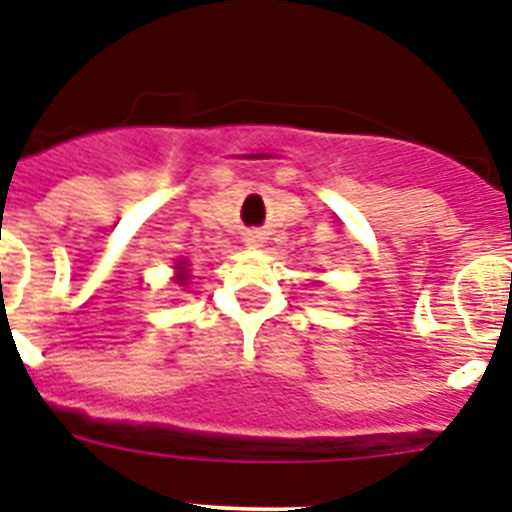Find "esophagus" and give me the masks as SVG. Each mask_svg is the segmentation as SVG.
<instances>
[{
    "label": "esophagus",
    "mask_w": 512,
    "mask_h": 512,
    "mask_svg": "<svg viewBox=\"0 0 512 512\" xmlns=\"http://www.w3.org/2000/svg\"><path fill=\"white\" fill-rule=\"evenodd\" d=\"M251 243H256V241H253V238H251Z\"/></svg>",
    "instance_id": "obj_1"
}]
</instances>
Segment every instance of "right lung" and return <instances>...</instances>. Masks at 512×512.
<instances>
[{
	"mask_svg": "<svg viewBox=\"0 0 512 512\" xmlns=\"http://www.w3.org/2000/svg\"><path fill=\"white\" fill-rule=\"evenodd\" d=\"M176 269H179V277H176V282H179V284H187L189 274H187V269H184V264H179V266H176Z\"/></svg>",
	"mask_w": 512,
	"mask_h": 512,
	"instance_id": "add662e5",
	"label": "right lung"
}]
</instances>
